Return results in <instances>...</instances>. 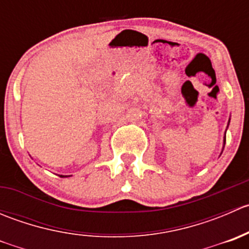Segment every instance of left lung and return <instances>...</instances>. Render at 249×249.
Here are the masks:
<instances>
[{
    "instance_id": "left-lung-1",
    "label": "left lung",
    "mask_w": 249,
    "mask_h": 249,
    "mask_svg": "<svg viewBox=\"0 0 249 249\" xmlns=\"http://www.w3.org/2000/svg\"><path fill=\"white\" fill-rule=\"evenodd\" d=\"M229 123H230V120H229ZM229 123H228V126H229ZM227 129H228V127H227ZM225 135H227V130H225ZM225 135H224V142H223V149H224V144H225V137H227V136H225Z\"/></svg>"
}]
</instances>
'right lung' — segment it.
Returning <instances> with one entry per match:
<instances>
[{"instance_id":"add662e5","label":"right lung","mask_w":249,"mask_h":249,"mask_svg":"<svg viewBox=\"0 0 249 249\" xmlns=\"http://www.w3.org/2000/svg\"><path fill=\"white\" fill-rule=\"evenodd\" d=\"M60 177H62V178H65V177H70V176H62V175H61V176H60Z\"/></svg>"}]
</instances>
